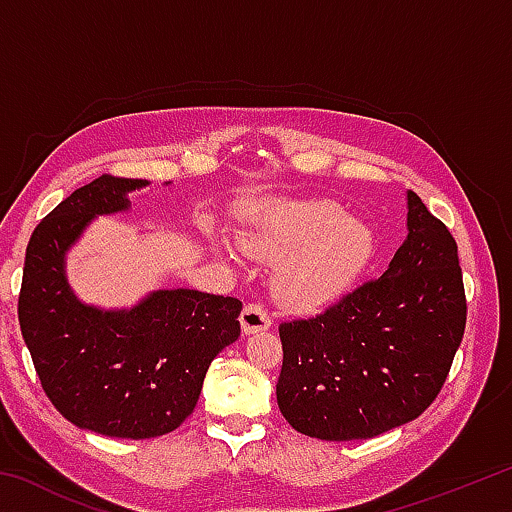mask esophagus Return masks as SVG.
I'll return each mask as SVG.
<instances>
[{"instance_id":"34e87169","label":"esophagus","mask_w":512,"mask_h":512,"mask_svg":"<svg viewBox=\"0 0 512 512\" xmlns=\"http://www.w3.org/2000/svg\"><path fill=\"white\" fill-rule=\"evenodd\" d=\"M239 320H241V332L244 334H257L271 327V316H268V311L259 305V302H250V305H246L244 311H241Z\"/></svg>"}]
</instances>
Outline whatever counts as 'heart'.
I'll return each mask as SVG.
<instances>
[{"instance_id":"1","label":"heart","mask_w":512,"mask_h":512,"mask_svg":"<svg viewBox=\"0 0 512 512\" xmlns=\"http://www.w3.org/2000/svg\"><path fill=\"white\" fill-rule=\"evenodd\" d=\"M241 244L264 262L282 259L273 293L291 311L320 309L341 298L375 253L368 225L329 201L266 205Z\"/></svg>"}]
</instances>
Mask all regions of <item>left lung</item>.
<instances>
[{
    "mask_svg": "<svg viewBox=\"0 0 512 512\" xmlns=\"http://www.w3.org/2000/svg\"><path fill=\"white\" fill-rule=\"evenodd\" d=\"M404 244L386 273L314 318L280 325L277 406L320 440H366L429 409L463 341L467 302L458 246L415 192Z\"/></svg>",
    "mask_w": 512,
    "mask_h": 512,
    "instance_id": "1",
    "label": "left lung"
}]
</instances>
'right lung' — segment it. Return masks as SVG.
I'll list each match as a JSON object with an SVG mask.
<instances>
[{
    "mask_svg": "<svg viewBox=\"0 0 512 512\" xmlns=\"http://www.w3.org/2000/svg\"><path fill=\"white\" fill-rule=\"evenodd\" d=\"M149 180L103 173L33 230L17 318L33 366L58 413L110 438H155L194 411L205 372L241 334L237 298L194 289L153 291L133 309H99L74 296L65 253L94 216L126 212Z\"/></svg>",
    "mask_w": 512,
    "mask_h": 512,
    "instance_id": "add662e5",
    "label": "right lung"
}]
</instances>
